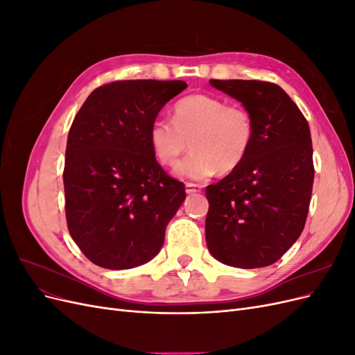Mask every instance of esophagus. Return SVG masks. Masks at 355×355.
<instances>
[{
  "label": "esophagus",
  "mask_w": 355,
  "mask_h": 355,
  "mask_svg": "<svg viewBox=\"0 0 355 355\" xmlns=\"http://www.w3.org/2000/svg\"><path fill=\"white\" fill-rule=\"evenodd\" d=\"M185 191H187V194H196V192L201 191V187L198 184H192V182H188V184L185 185Z\"/></svg>",
  "instance_id": "1"
}]
</instances>
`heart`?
I'll list each match as a JSON object with an SVG mask.
<instances>
[{"instance_id":"heart-1","label":"heart","mask_w":355,"mask_h":355,"mask_svg":"<svg viewBox=\"0 0 355 355\" xmlns=\"http://www.w3.org/2000/svg\"><path fill=\"white\" fill-rule=\"evenodd\" d=\"M254 133L253 115L244 106L210 94H189L175 103L173 121L155 118L148 141L163 166H173L191 145L194 151L180 161L175 173L204 180L216 171L228 175L237 170L250 153Z\"/></svg>"}]
</instances>
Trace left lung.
<instances>
[{
    "instance_id": "8db88e82",
    "label": "left lung",
    "mask_w": 355,
    "mask_h": 355,
    "mask_svg": "<svg viewBox=\"0 0 355 355\" xmlns=\"http://www.w3.org/2000/svg\"><path fill=\"white\" fill-rule=\"evenodd\" d=\"M243 103L254 120L244 163L206 188V243L225 265H272L302 234L314 182L306 118L280 85L257 80H210Z\"/></svg>"
}]
</instances>
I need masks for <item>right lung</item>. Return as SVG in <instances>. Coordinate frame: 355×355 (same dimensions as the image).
I'll return each mask as SVG.
<instances>
[{
	"instance_id": "add662e5",
	"label": "right lung",
	"mask_w": 355,
	"mask_h": 355,
	"mask_svg": "<svg viewBox=\"0 0 355 355\" xmlns=\"http://www.w3.org/2000/svg\"><path fill=\"white\" fill-rule=\"evenodd\" d=\"M185 81L125 80L92 92L69 128L63 185L72 240L108 270L144 265L161 250L185 200L151 151L149 125Z\"/></svg>"
}]
</instances>
